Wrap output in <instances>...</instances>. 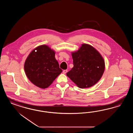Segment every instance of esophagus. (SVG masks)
Returning a JSON list of instances; mask_svg holds the SVG:
<instances>
[{"mask_svg":"<svg viewBox=\"0 0 133 133\" xmlns=\"http://www.w3.org/2000/svg\"><path fill=\"white\" fill-rule=\"evenodd\" d=\"M67 72V70H64L63 71V74H66V72Z\"/></svg>","mask_w":133,"mask_h":133,"instance_id":"1","label":"esophagus"}]
</instances>
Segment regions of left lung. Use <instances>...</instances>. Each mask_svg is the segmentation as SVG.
I'll return each mask as SVG.
<instances>
[{
    "label": "left lung",
    "instance_id": "1",
    "mask_svg": "<svg viewBox=\"0 0 133 133\" xmlns=\"http://www.w3.org/2000/svg\"><path fill=\"white\" fill-rule=\"evenodd\" d=\"M72 57L74 67L66 75L79 88L90 87L99 81L105 62L96 49L83 44L77 51L72 52Z\"/></svg>",
    "mask_w": 133,
    "mask_h": 133
}]
</instances>
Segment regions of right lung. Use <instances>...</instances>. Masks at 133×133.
<instances>
[{"instance_id": "obj_1", "label": "right lung", "mask_w": 133, "mask_h": 133, "mask_svg": "<svg viewBox=\"0 0 133 133\" xmlns=\"http://www.w3.org/2000/svg\"><path fill=\"white\" fill-rule=\"evenodd\" d=\"M55 56V52L45 45L36 47L29 54L24 64V70L34 84L46 88L62 72Z\"/></svg>"}]
</instances>
